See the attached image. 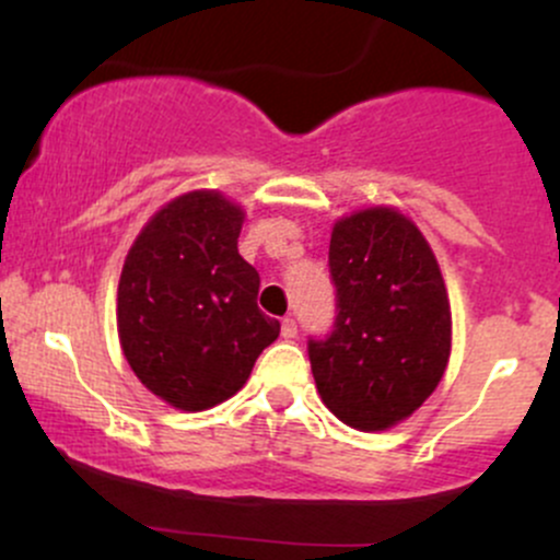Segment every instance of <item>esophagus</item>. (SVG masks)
<instances>
[{
  "label": "esophagus",
  "mask_w": 560,
  "mask_h": 560,
  "mask_svg": "<svg viewBox=\"0 0 560 560\" xmlns=\"http://www.w3.org/2000/svg\"><path fill=\"white\" fill-rule=\"evenodd\" d=\"M281 337H284L287 342H289V339L298 337V320H294V318L281 320Z\"/></svg>",
  "instance_id": "1"
}]
</instances>
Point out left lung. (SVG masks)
<instances>
[{"mask_svg":"<svg viewBox=\"0 0 560 560\" xmlns=\"http://www.w3.org/2000/svg\"><path fill=\"white\" fill-rule=\"evenodd\" d=\"M329 273L337 318L324 339H307L313 378L339 421L382 432L421 408L445 374V281L416 223L392 208L334 223Z\"/></svg>","mask_w":560,"mask_h":560,"instance_id":"obj_1","label":"left lung"}]
</instances>
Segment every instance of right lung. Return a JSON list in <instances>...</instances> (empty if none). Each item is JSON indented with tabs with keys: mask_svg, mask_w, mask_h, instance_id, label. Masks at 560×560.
Segmentation results:
<instances>
[{
	"mask_svg": "<svg viewBox=\"0 0 560 560\" xmlns=\"http://www.w3.org/2000/svg\"><path fill=\"white\" fill-rule=\"evenodd\" d=\"M244 213L218 191H189L150 218L118 284L128 365L173 408L208 410L244 387L279 337L258 307L260 276L236 249Z\"/></svg>",
	"mask_w": 560,
	"mask_h": 560,
	"instance_id": "right-lung-1",
	"label": "right lung"
}]
</instances>
